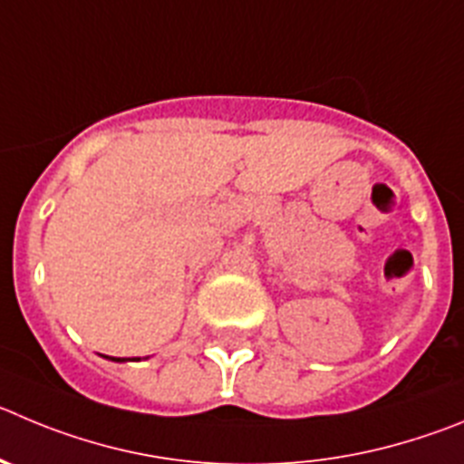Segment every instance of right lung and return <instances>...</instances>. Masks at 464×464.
Listing matches in <instances>:
<instances>
[{
	"mask_svg": "<svg viewBox=\"0 0 464 464\" xmlns=\"http://www.w3.org/2000/svg\"><path fill=\"white\" fill-rule=\"evenodd\" d=\"M112 361H124V359H112Z\"/></svg>",
	"mask_w": 464,
	"mask_h": 464,
	"instance_id": "obj_1",
	"label": "right lung"
}]
</instances>
